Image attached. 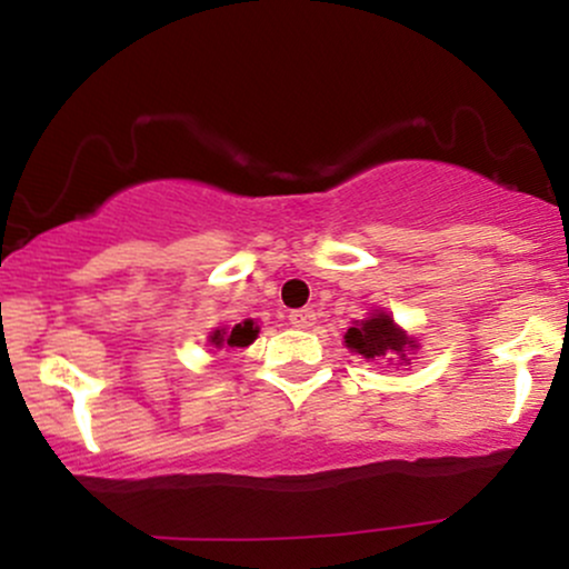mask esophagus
<instances>
[{"label": "esophagus", "mask_w": 569, "mask_h": 569, "mask_svg": "<svg viewBox=\"0 0 569 569\" xmlns=\"http://www.w3.org/2000/svg\"><path fill=\"white\" fill-rule=\"evenodd\" d=\"M289 321L297 326V329H310V326L316 323V312H312V307H299V310L289 312Z\"/></svg>", "instance_id": "34e87169"}]
</instances>
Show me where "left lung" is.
Listing matches in <instances>:
<instances>
[{
  "mask_svg": "<svg viewBox=\"0 0 569 569\" xmlns=\"http://www.w3.org/2000/svg\"><path fill=\"white\" fill-rule=\"evenodd\" d=\"M345 342H348L350 350L361 352L369 361H380V358L393 361V356H398L403 363H409L407 350L415 348L411 339L393 323V318L385 316V312H375L369 321L350 326Z\"/></svg>",
  "mask_w": 569,
  "mask_h": 569,
  "instance_id": "8db88e82",
  "label": "left lung"
}]
</instances>
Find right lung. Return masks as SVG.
<instances>
[{
    "instance_id": "right-lung-1",
    "label": "right lung",
    "mask_w": 569,
    "mask_h": 569,
    "mask_svg": "<svg viewBox=\"0 0 569 569\" xmlns=\"http://www.w3.org/2000/svg\"><path fill=\"white\" fill-rule=\"evenodd\" d=\"M259 335V329L253 326V321H243V323H234L232 329H217L211 335L208 342L217 345V348H248Z\"/></svg>"
}]
</instances>
